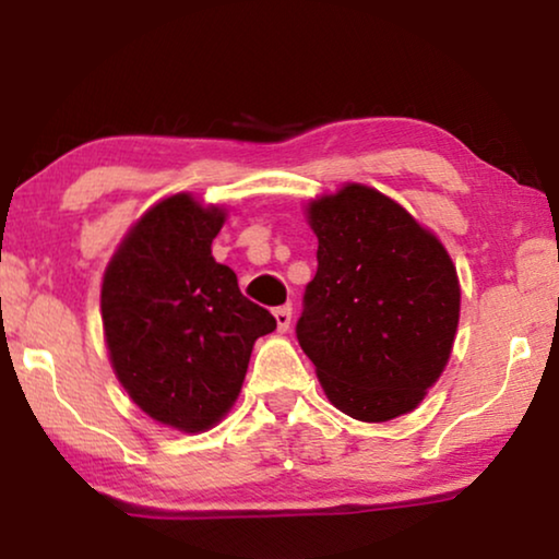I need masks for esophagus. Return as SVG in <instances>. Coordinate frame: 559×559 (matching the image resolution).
Returning a JSON list of instances; mask_svg holds the SVG:
<instances>
[{
  "label": "esophagus",
  "mask_w": 559,
  "mask_h": 559,
  "mask_svg": "<svg viewBox=\"0 0 559 559\" xmlns=\"http://www.w3.org/2000/svg\"><path fill=\"white\" fill-rule=\"evenodd\" d=\"M274 320H277V328L282 333L289 331V325H293V308H289V305H282V308L274 310Z\"/></svg>",
  "instance_id": "34e87169"
}]
</instances>
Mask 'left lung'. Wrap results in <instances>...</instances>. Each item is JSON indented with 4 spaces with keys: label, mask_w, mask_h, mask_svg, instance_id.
<instances>
[{
    "label": "left lung",
    "mask_w": 559,
    "mask_h": 559,
    "mask_svg": "<svg viewBox=\"0 0 559 559\" xmlns=\"http://www.w3.org/2000/svg\"><path fill=\"white\" fill-rule=\"evenodd\" d=\"M308 221L318 272L295 333L325 396L361 423L407 415L445 369L461 318L445 247L358 182L312 201Z\"/></svg>",
    "instance_id": "1"
}]
</instances>
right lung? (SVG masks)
I'll use <instances>...</instances> for the list:
<instances>
[{"instance_id":"add662e5","label":"right lung","mask_w":559,"mask_h":559,"mask_svg":"<svg viewBox=\"0 0 559 559\" xmlns=\"http://www.w3.org/2000/svg\"><path fill=\"white\" fill-rule=\"evenodd\" d=\"M224 209L165 198L129 228L102 285L114 371L136 407L180 432H203L231 409L251 348L277 320L241 295L211 243Z\"/></svg>"}]
</instances>
